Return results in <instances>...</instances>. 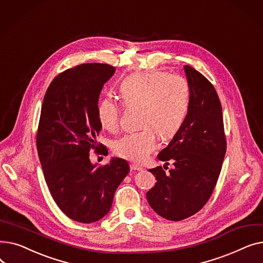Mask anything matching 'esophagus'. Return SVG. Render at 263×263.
Listing matches in <instances>:
<instances>
[{
  "label": "esophagus",
  "mask_w": 263,
  "mask_h": 263,
  "mask_svg": "<svg viewBox=\"0 0 263 263\" xmlns=\"http://www.w3.org/2000/svg\"><path fill=\"white\" fill-rule=\"evenodd\" d=\"M130 168H131V171H143L144 170L143 166H141V165H139V164H135V163H132L130 165Z\"/></svg>",
  "instance_id": "34e87169"
}]
</instances>
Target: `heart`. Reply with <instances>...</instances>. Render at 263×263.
<instances>
[{"instance_id": "heart-1", "label": "heart", "mask_w": 263, "mask_h": 263, "mask_svg": "<svg viewBox=\"0 0 263 263\" xmlns=\"http://www.w3.org/2000/svg\"><path fill=\"white\" fill-rule=\"evenodd\" d=\"M123 103L140 107L136 132L123 134L113 142L114 153L122 158L143 162L159 147V134L170 139L180 129L186 117L191 90L185 79L161 71L134 73L119 86ZM97 117L106 130H114L119 120V106L110 98L97 104Z\"/></svg>"}]
</instances>
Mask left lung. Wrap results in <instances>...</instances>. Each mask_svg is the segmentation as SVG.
Returning a JSON list of instances; mask_svg holds the SVG:
<instances>
[{
    "label": "left lung",
    "instance_id": "8db88e82",
    "mask_svg": "<svg viewBox=\"0 0 263 263\" xmlns=\"http://www.w3.org/2000/svg\"><path fill=\"white\" fill-rule=\"evenodd\" d=\"M191 90L186 117L158 159L165 165L149 170L157 182L146 197L151 208L168 220H181L198 212L209 200L226 154V139L218 96L211 83L184 66ZM174 163L167 173V161Z\"/></svg>",
    "mask_w": 263,
    "mask_h": 263
}]
</instances>
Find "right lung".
Returning <instances> with one entry per match:
<instances>
[{"mask_svg":"<svg viewBox=\"0 0 263 263\" xmlns=\"http://www.w3.org/2000/svg\"><path fill=\"white\" fill-rule=\"evenodd\" d=\"M115 70L98 63L68 69L52 81L41 107L37 149L46 182L59 208L79 223H93L108 213L130 171L120 158L100 167L89 159L102 129L97 104Z\"/></svg>","mask_w":263,"mask_h":263,"instance_id":"obj_1","label":"right lung"}]
</instances>
